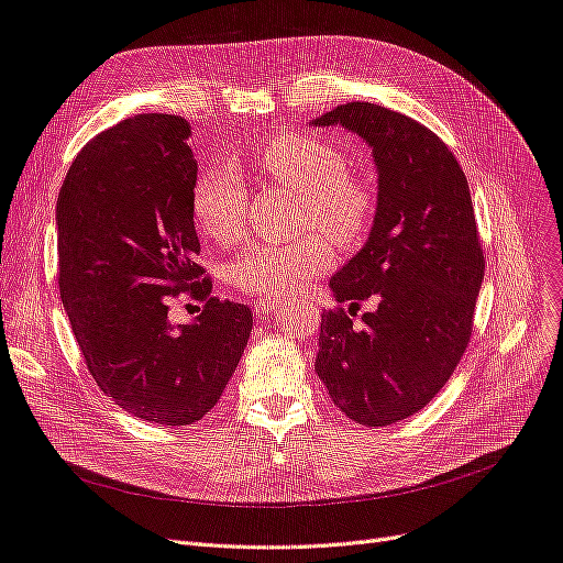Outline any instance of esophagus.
Returning a JSON list of instances; mask_svg holds the SVG:
<instances>
[{
	"label": "esophagus",
	"mask_w": 563,
	"mask_h": 563,
	"mask_svg": "<svg viewBox=\"0 0 563 563\" xmlns=\"http://www.w3.org/2000/svg\"><path fill=\"white\" fill-rule=\"evenodd\" d=\"M288 302H291V298H261L258 302H255V314L263 317L272 310L284 308V305H288Z\"/></svg>",
	"instance_id": "esophagus-1"
}]
</instances>
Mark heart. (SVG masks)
<instances>
[{
  "instance_id": "b5f03b06",
  "label": "heart",
  "mask_w": 563,
  "mask_h": 563,
  "mask_svg": "<svg viewBox=\"0 0 563 563\" xmlns=\"http://www.w3.org/2000/svg\"><path fill=\"white\" fill-rule=\"evenodd\" d=\"M253 164L267 180L300 192V225L317 230L291 242L246 246L232 258L228 275L240 291L253 296L296 294L333 265L330 239L338 246H354L368 234L378 207L376 187L347 168L343 150L314 135L288 133L269 141ZM246 197L240 174L228 166L213 168L195 187L199 228L218 244H234L244 232Z\"/></svg>"
}]
</instances>
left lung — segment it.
<instances>
[{
    "mask_svg": "<svg viewBox=\"0 0 563 563\" xmlns=\"http://www.w3.org/2000/svg\"><path fill=\"white\" fill-rule=\"evenodd\" d=\"M312 124L362 135L378 168L368 242L331 279L350 314H321L314 371L347 418L385 428L434 399L472 338L486 261L470 185L446 143L401 112L354 100ZM362 299L377 310L356 330Z\"/></svg>",
    "mask_w": 563,
    "mask_h": 563,
    "instance_id": "8db88e82",
    "label": "left lung"
}]
</instances>
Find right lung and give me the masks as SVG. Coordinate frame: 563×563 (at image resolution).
<instances>
[{
	"label": "right lung",
	"instance_id": "add662e5",
	"mask_svg": "<svg viewBox=\"0 0 563 563\" xmlns=\"http://www.w3.org/2000/svg\"><path fill=\"white\" fill-rule=\"evenodd\" d=\"M190 124L135 114L81 147L56 203L58 288L87 368L131 416L180 428L207 416L240 364L253 314L211 296L197 263ZM180 295L202 302L174 328Z\"/></svg>",
	"mask_w": 563,
	"mask_h": 563
}]
</instances>
